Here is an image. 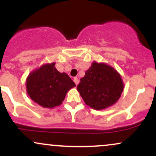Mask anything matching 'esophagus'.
Returning <instances> with one entry per match:
<instances>
[{
  "mask_svg": "<svg viewBox=\"0 0 156 156\" xmlns=\"http://www.w3.org/2000/svg\"><path fill=\"white\" fill-rule=\"evenodd\" d=\"M73 80H74L75 83H76V85H77V84H78V83H79V80H78V78H76H76H74V79H73Z\"/></svg>",
  "mask_w": 156,
  "mask_h": 156,
  "instance_id": "obj_1",
  "label": "esophagus"
}]
</instances>
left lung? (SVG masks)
I'll return each mask as SVG.
<instances>
[{
	"mask_svg": "<svg viewBox=\"0 0 156 156\" xmlns=\"http://www.w3.org/2000/svg\"><path fill=\"white\" fill-rule=\"evenodd\" d=\"M123 88L122 78L114 68L97 62H93L77 87L86 104L97 110L114 104Z\"/></svg>",
	"mask_w": 156,
	"mask_h": 156,
	"instance_id": "1",
	"label": "left lung"
}]
</instances>
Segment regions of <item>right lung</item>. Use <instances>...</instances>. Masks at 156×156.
Listing matches in <instances>:
<instances>
[{
	"mask_svg": "<svg viewBox=\"0 0 156 156\" xmlns=\"http://www.w3.org/2000/svg\"><path fill=\"white\" fill-rule=\"evenodd\" d=\"M76 86L67 74L60 73L55 63L44 64L27 78V92L35 103L44 108L62 104L67 91Z\"/></svg>",
	"mask_w": 156,
	"mask_h": 156,
	"instance_id": "add662e5",
	"label": "right lung"
}]
</instances>
